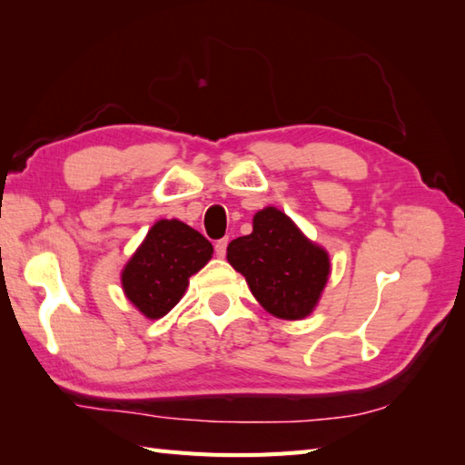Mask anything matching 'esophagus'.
<instances>
[{"instance_id":"34e87169","label":"esophagus","mask_w":465,"mask_h":465,"mask_svg":"<svg viewBox=\"0 0 465 465\" xmlns=\"http://www.w3.org/2000/svg\"><path fill=\"white\" fill-rule=\"evenodd\" d=\"M226 246H229V241H226V239L216 241V242H214V252H216V256H221V259H224Z\"/></svg>"}]
</instances>
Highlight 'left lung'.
<instances>
[{
  "mask_svg": "<svg viewBox=\"0 0 465 465\" xmlns=\"http://www.w3.org/2000/svg\"><path fill=\"white\" fill-rule=\"evenodd\" d=\"M226 259L268 312L298 320L312 312L328 281V254L274 206L256 213L252 232L234 239Z\"/></svg>",
  "mask_w": 465,
  "mask_h": 465,
  "instance_id": "8db88e82",
  "label": "left lung"
}]
</instances>
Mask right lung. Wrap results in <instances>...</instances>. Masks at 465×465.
Listing matches in <instances>:
<instances>
[{
    "label": "right lung",
    "mask_w": 465,
    "mask_h": 465,
    "mask_svg": "<svg viewBox=\"0 0 465 465\" xmlns=\"http://www.w3.org/2000/svg\"><path fill=\"white\" fill-rule=\"evenodd\" d=\"M213 244L181 221H159L123 271L129 301L147 318H161L181 301L189 276L211 261Z\"/></svg>",
    "instance_id": "1"
}]
</instances>
